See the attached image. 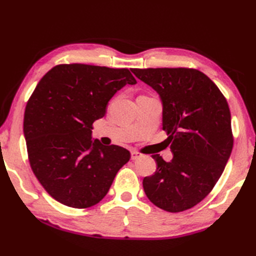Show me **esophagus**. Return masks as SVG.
<instances>
[{
    "mask_svg": "<svg viewBox=\"0 0 256 256\" xmlns=\"http://www.w3.org/2000/svg\"><path fill=\"white\" fill-rule=\"evenodd\" d=\"M140 157H142V154H140V152H138V150H132V152H131V158H132L133 160L140 158Z\"/></svg>",
    "mask_w": 256,
    "mask_h": 256,
    "instance_id": "esophagus-1",
    "label": "esophagus"
}]
</instances>
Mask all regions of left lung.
I'll use <instances>...</instances> for the list:
<instances>
[{"label": "left lung", "mask_w": 256, "mask_h": 256, "mask_svg": "<svg viewBox=\"0 0 256 256\" xmlns=\"http://www.w3.org/2000/svg\"><path fill=\"white\" fill-rule=\"evenodd\" d=\"M160 94L162 130L172 160L157 162L143 179L148 198L158 208L180 212L204 200L224 170L233 148L231 113L226 99L208 76L192 68L132 69Z\"/></svg>", "instance_id": "1"}]
</instances>
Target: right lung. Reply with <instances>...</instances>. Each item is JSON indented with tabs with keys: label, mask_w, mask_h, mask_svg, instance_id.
Wrapping results in <instances>:
<instances>
[{
	"label": "right lung",
	"mask_w": 256,
	"mask_h": 256,
	"mask_svg": "<svg viewBox=\"0 0 256 256\" xmlns=\"http://www.w3.org/2000/svg\"><path fill=\"white\" fill-rule=\"evenodd\" d=\"M136 80L126 68L84 64L52 68L27 101L24 135L32 170L52 197L72 208L96 204L131 158L121 146L91 140L111 98Z\"/></svg>",
	"instance_id": "right-lung-1"
}]
</instances>
